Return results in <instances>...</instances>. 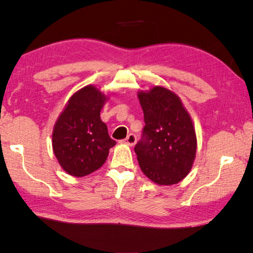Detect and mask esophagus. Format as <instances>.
<instances>
[{"mask_svg": "<svg viewBox=\"0 0 253 253\" xmlns=\"http://www.w3.org/2000/svg\"><path fill=\"white\" fill-rule=\"evenodd\" d=\"M136 136L134 134H129L128 135L125 139H124V143L127 144L128 146H134L136 144Z\"/></svg>", "mask_w": 253, "mask_h": 253, "instance_id": "esophagus-1", "label": "esophagus"}]
</instances>
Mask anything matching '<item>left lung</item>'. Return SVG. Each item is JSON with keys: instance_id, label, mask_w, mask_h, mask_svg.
<instances>
[{"instance_id": "1", "label": "left lung", "mask_w": 253, "mask_h": 253, "mask_svg": "<svg viewBox=\"0 0 253 253\" xmlns=\"http://www.w3.org/2000/svg\"><path fill=\"white\" fill-rule=\"evenodd\" d=\"M137 96L145 122L135 146L140 169L158 185L181 182L193 166L198 147L190 114L176 93L161 85Z\"/></svg>"}]
</instances>
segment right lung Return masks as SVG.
Listing matches in <instances>:
<instances>
[{
    "mask_svg": "<svg viewBox=\"0 0 253 253\" xmlns=\"http://www.w3.org/2000/svg\"><path fill=\"white\" fill-rule=\"evenodd\" d=\"M108 99L89 84L70 97L52 131V148L59 164L68 174L83 177L100 169L116 145L111 139L100 110Z\"/></svg>",
    "mask_w": 253,
    "mask_h": 253,
    "instance_id": "add662e5",
    "label": "right lung"
}]
</instances>
